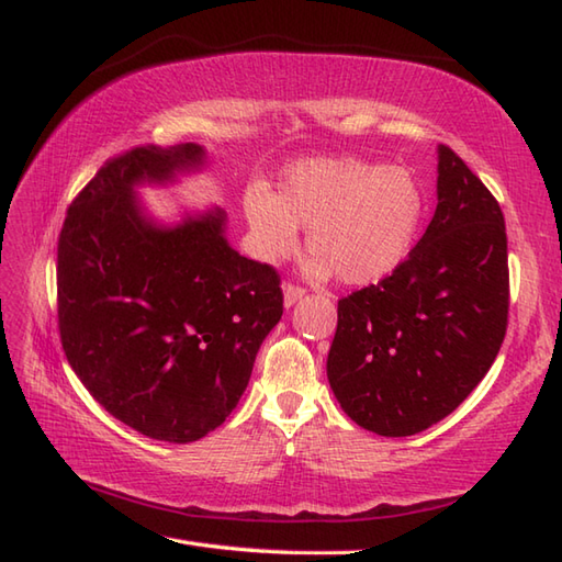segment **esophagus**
<instances>
[{
  "mask_svg": "<svg viewBox=\"0 0 562 562\" xmlns=\"http://www.w3.org/2000/svg\"><path fill=\"white\" fill-rule=\"evenodd\" d=\"M306 294V290L304 288H300V284H292V282H288L284 284V306H292V304H296L302 300V296Z\"/></svg>",
  "mask_w": 562,
  "mask_h": 562,
  "instance_id": "esophagus-1",
  "label": "esophagus"
}]
</instances>
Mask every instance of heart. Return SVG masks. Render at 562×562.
I'll list each match as a JSON object with an SVG mask.
<instances>
[{
    "instance_id": "heart-1",
    "label": "heart",
    "mask_w": 562,
    "mask_h": 562,
    "mask_svg": "<svg viewBox=\"0 0 562 562\" xmlns=\"http://www.w3.org/2000/svg\"><path fill=\"white\" fill-rule=\"evenodd\" d=\"M425 188L401 164L360 157L304 161L282 178L280 195L254 186L244 198L256 256L266 262L300 248V224H308V270L364 288L396 272L420 234Z\"/></svg>"
}]
</instances>
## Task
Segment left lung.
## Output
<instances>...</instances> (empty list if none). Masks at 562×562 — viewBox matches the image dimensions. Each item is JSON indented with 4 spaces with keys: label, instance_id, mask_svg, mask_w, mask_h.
Masks as SVG:
<instances>
[{
    "label": "left lung",
    "instance_id": "1",
    "mask_svg": "<svg viewBox=\"0 0 562 562\" xmlns=\"http://www.w3.org/2000/svg\"><path fill=\"white\" fill-rule=\"evenodd\" d=\"M437 210L386 280L338 302L328 381L352 420L408 437L453 413L493 367L507 333V232L497 200L439 147Z\"/></svg>",
    "mask_w": 562,
    "mask_h": 562
}]
</instances>
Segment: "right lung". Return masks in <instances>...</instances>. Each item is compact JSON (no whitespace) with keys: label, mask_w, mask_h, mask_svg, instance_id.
Segmentation results:
<instances>
[{"label":"right lung","mask_w":562,"mask_h":562,"mask_svg":"<svg viewBox=\"0 0 562 562\" xmlns=\"http://www.w3.org/2000/svg\"><path fill=\"white\" fill-rule=\"evenodd\" d=\"M205 149H127L71 200L57 241V328L67 362L105 411L159 441L220 427L282 316L280 274L238 256L224 212L157 226L133 186L198 169Z\"/></svg>","instance_id":"1"}]
</instances>
